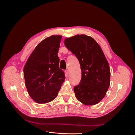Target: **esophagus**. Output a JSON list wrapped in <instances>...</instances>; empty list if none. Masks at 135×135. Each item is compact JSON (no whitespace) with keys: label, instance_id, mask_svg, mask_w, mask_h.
Returning a JSON list of instances; mask_svg holds the SVG:
<instances>
[{"label":"esophagus","instance_id":"obj_1","mask_svg":"<svg viewBox=\"0 0 135 135\" xmlns=\"http://www.w3.org/2000/svg\"><path fill=\"white\" fill-rule=\"evenodd\" d=\"M65 74H66V76H68L69 75V71L68 69H67V70H65Z\"/></svg>","mask_w":135,"mask_h":135}]
</instances>
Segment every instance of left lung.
<instances>
[{
  "label": "left lung",
  "mask_w": 135,
  "mask_h": 135,
  "mask_svg": "<svg viewBox=\"0 0 135 135\" xmlns=\"http://www.w3.org/2000/svg\"><path fill=\"white\" fill-rule=\"evenodd\" d=\"M65 46L79 61L81 78L74 86L76 99L87 105L97 104L105 97L110 85L109 63L96 40L85 35L65 39Z\"/></svg>",
  "instance_id": "8db88e82"
}]
</instances>
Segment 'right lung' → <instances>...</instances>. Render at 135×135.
<instances>
[{
    "label": "right lung",
    "mask_w": 135,
    "mask_h": 135,
    "mask_svg": "<svg viewBox=\"0 0 135 135\" xmlns=\"http://www.w3.org/2000/svg\"><path fill=\"white\" fill-rule=\"evenodd\" d=\"M62 36L52 35L35 47L23 68L28 95L36 103H47L58 95L65 79L57 54Z\"/></svg>",
    "instance_id": "add662e5"
}]
</instances>
